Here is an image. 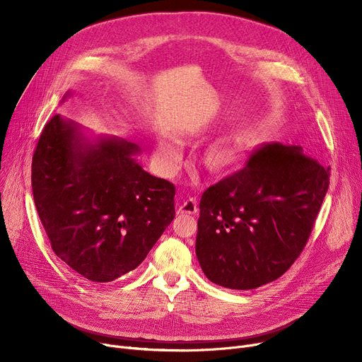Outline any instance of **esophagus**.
I'll return each instance as SVG.
<instances>
[{
  "label": "esophagus",
  "mask_w": 362,
  "mask_h": 362,
  "mask_svg": "<svg viewBox=\"0 0 362 362\" xmlns=\"http://www.w3.org/2000/svg\"><path fill=\"white\" fill-rule=\"evenodd\" d=\"M179 211L183 214H197L198 211V204L197 199L194 198H187L186 201H183V204L179 206Z\"/></svg>",
  "instance_id": "obj_1"
}]
</instances>
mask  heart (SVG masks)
Instances as JSON below:
<instances>
[{"instance_id": "heart-1", "label": "heart", "mask_w": 362, "mask_h": 362, "mask_svg": "<svg viewBox=\"0 0 362 362\" xmlns=\"http://www.w3.org/2000/svg\"><path fill=\"white\" fill-rule=\"evenodd\" d=\"M183 157L182 145L177 141H161L157 149L160 167L171 175L179 168ZM206 164L213 168H229L239 161V152L230 146H216L206 154Z\"/></svg>"}]
</instances>
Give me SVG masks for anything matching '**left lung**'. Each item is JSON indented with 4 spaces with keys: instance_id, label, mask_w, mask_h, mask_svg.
I'll use <instances>...</instances> for the list:
<instances>
[{
    "instance_id": "obj_1",
    "label": "left lung",
    "mask_w": 362,
    "mask_h": 362,
    "mask_svg": "<svg viewBox=\"0 0 362 362\" xmlns=\"http://www.w3.org/2000/svg\"><path fill=\"white\" fill-rule=\"evenodd\" d=\"M330 167L302 146L267 144L202 194L195 251L208 280L257 289L286 273L305 248L329 189Z\"/></svg>"
}]
</instances>
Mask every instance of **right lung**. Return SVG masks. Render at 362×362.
<instances>
[{
	"mask_svg": "<svg viewBox=\"0 0 362 362\" xmlns=\"http://www.w3.org/2000/svg\"><path fill=\"white\" fill-rule=\"evenodd\" d=\"M136 144L89 141L60 114L32 158L37 216L55 255L85 279L108 283L135 270L175 218L176 187L136 161Z\"/></svg>",
	"mask_w": 362,
	"mask_h": 362,
	"instance_id": "add662e5",
	"label": "right lung"
}]
</instances>
